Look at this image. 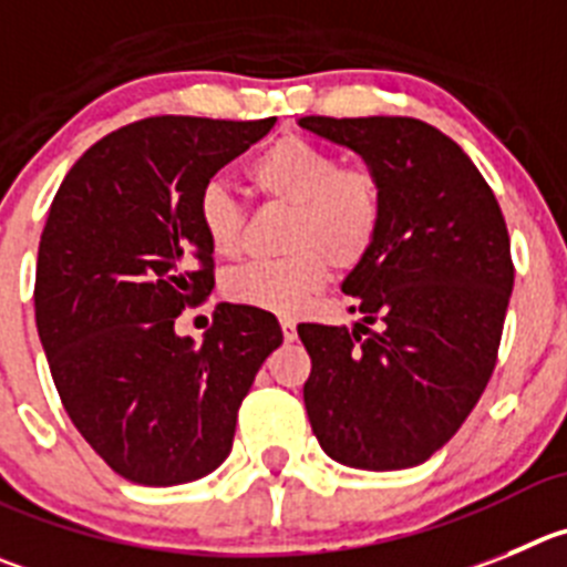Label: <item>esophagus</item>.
<instances>
[{"instance_id": "esophagus-1", "label": "esophagus", "mask_w": 567, "mask_h": 567, "mask_svg": "<svg viewBox=\"0 0 567 567\" xmlns=\"http://www.w3.org/2000/svg\"><path fill=\"white\" fill-rule=\"evenodd\" d=\"M279 327H282L285 341H293V338H296V321L293 319H279Z\"/></svg>"}]
</instances>
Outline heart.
Returning a JSON list of instances; mask_svg holds the SVG:
<instances>
[{
    "instance_id": "b5f03b06",
    "label": "heart",
    "mask_w": 567,
    "mask_h": 567,
    "mask_svg": "<svg viewBox=\"0 0 567 567\" xmlns=\"http://www.w3.org/2000/svg\"><path fill=\"white\" fill-rule=\"evenodd\" d=\"M246 176L266 200L290 206L279 259H257L224 279L226 299L293 316L327 282L330 268L361 266L385 218L383 178L369 164H338L330 147L305 136H279L248 162ZM198 224L212 254L235 257L246 209L220 182L198 195Z\"/></svg>"
}]
</instances>
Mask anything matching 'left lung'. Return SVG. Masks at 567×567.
Listing matches in <instances>:
<instances>
[{
	"instance_id": "left-lung-1",
	"label": "left lung",
	"mask_w": 567,
	"mask_h": 567,
	"mask_svg": "<svg viewBox=\"0 0 567 567\" xmlns=\"http://www.w3.org/2000/svg\"><path fill=\"white\" fill-rule=\"evenodd\" d=\"M380 173L378 243L343 279L352 330L299 324L305 409L347 467L405 470L453 439L498 361L515 266L495 193L467 153L414 116H301ZM375 330H371V324Z\"/></svg>"
}]
</instances>
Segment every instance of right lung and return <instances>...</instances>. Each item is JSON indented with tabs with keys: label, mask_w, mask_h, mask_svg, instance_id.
I'll list each match as a JSON object with an SVG mask.
<instances>
[{
	"label": "right lung",
	"mask_w": 567,
	"mask_h": 567,
	"mask_svg": "<svg viewBox=\"0 0 567 567\" xmlns=\"http://www.w3.org/2000/svg\"><path fill=\"white\" fill-rule=\"evenodd\" d=\"M274 123L147 116L94 142L52 198L33 293L41 347L69 420L134 484L220 467L243 396L282 343L277 319L246 305H218L204 343L176 336L215 285L200 189Z\"/></svg>",
	"instance_id": "right-lung-1"
}]
</instances>
